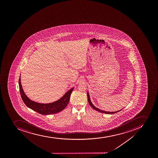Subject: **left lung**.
Here are the masks:
<instances>
[{
    "mask_svg": "<svg viewBox=\"0 0 158 158\" xmlns=\"http://www.w3.org/2000/svg\"><path fill=\"white\" fill-rule=\"evenodd\" d=\"M87 99H88V102H89V104L90 106L91 107H92L94 110H97L98 112H101V113H102L105 114H115L116 113H118V112H120V110H118V111H116V112H106V111H104V110H99V109H98V108H96L95 106H94V105L92 104V102H91L90 99L89 95V93L87 92Z\"/></svg>",
    "mask_w": 158,
    "mask_h": 158,
    "instance_id": "obj_1",
    "label": "left lung"
}]
</instances>
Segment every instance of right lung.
Segmentation results:
<instances>
[{"instance_id":"obj_1","label":"right lung","mask_w":158,"mask_h":158,"mask_svg":"<svg viewBox=\"0 0 158 158\" xmlns=\"http://www.w3.org/2000/svg\"><path fill=\"white\" fill-rule=\"evenodd\" d=\"M19 84L21 98L24 103L30 109L40 114L45 115L57 113L66 108L69 102L70 95L74 89V88H71L67 92H66L61 98L55 102L49 103H40L31 101L27 97L23 89L20 77L19 80Z\"/></svg>"}]
</instances>
